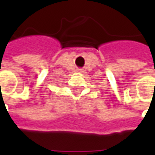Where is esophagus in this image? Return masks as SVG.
<instances>
[{
	"instance_id": "1",
	"label": "esophagus",
	"mask_w": 155,
	"mask_h": 155,
	"mask_svg": "<svg viewBox=\"0 0 155 155\" xmlns=\"http://www.w3.org/2000/svg\"><path fill=\"white\" fill-rule=\"evenodd\" d=\"M80 71H81V70H80Z\"/></svg>"
}]
</instances>
